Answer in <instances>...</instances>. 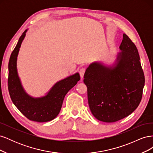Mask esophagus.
Here are the masks:
<instances>
[{"label": "esophagus", "instance_id": "34e87169", "mask_svg": "<svg viewBox=\"0 0 153 153\" xmlns=\"http://www.w3.org/2000/svg\"><path fill=\"white\" fill-rule=\"evenodd\" d=\"M85 71V68H81V69H80L79 73H80V75L81 78H83V77H84Z\"/></svg>", "mask_w": 153, "mask_h": 153}]
</instances>
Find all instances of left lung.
I'll return each mask as SVG.
<instances>
[{"label":"left lung","mask_w":153,"mask_h":153,"mask_svg":"<svg viewBox=\"0 0 153 153\" xmlns=\"http://www.w3.org/2000/svg\"><path fill=\"white\" fill-rule=\"evenodd\" d=\"M112 65L96 61L84 74L91 113L100 121L114 123L131 114L142 99L145 78L138 50L123 34Z\"/></svg>","instance_id":"obj_1"}]
</instances>
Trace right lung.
Listing matches in <instances>:
<instances>
[{"instance_id":"add662e5","label":"right lung","mask_w":153,"mask_h":153,"mask_svg":"<svg viewBox=\"0 0 153 153\" xmlns=\"http://www.w3.org/2000/svg\"><path fill=\"white\" fill-rule=\"evenodd\" d=\"M27 29L23 32L11 55L8 64V89L13 104L30 121L43 123L52 121L57 116L63 100L68 91L80 80L78 72L57 82L41 97H32L23 87L17 69V57Z\"/></svg>"}]
</instances>
